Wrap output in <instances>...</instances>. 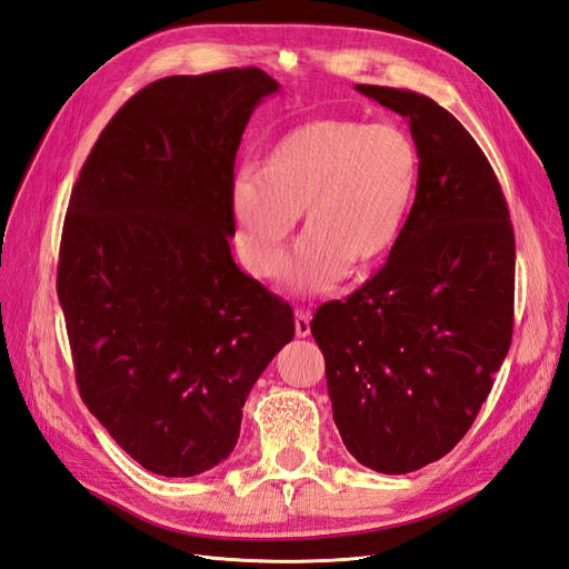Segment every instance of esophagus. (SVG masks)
Returning a JSON list of instances; mask_svg holds the SVG:
<instances>
[{"mask_svg":"<svg viewBox=\"0 0 569 569\" xmlns=\"http://www.w3.org/2000/svg\"><path fill=\"white\" fill-rule=\"evenodd\" d=\"M295 330H297V337L311 335V316L301 311V308H297L295 311Z\"/></svg>","mask_w":569,"mask_h":569,"instance_id":"1","label":"esophagus"}]
</instances>
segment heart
Masks as SVG:
<instances>
[{
  "instance_id": "b5f03b06",
  "label": "heart",
  "mask_w": 569,
  "mask_h": 569,
  "mask_svg": "<svg viewBox=\"0 0 569 569\" xmlns=\"http://www.w3.org/2000/svg\"><path fill=\"white\" fill-rule=\"evenodd\" d=\"M416 184L418 147L401 126L308 120L272 142L261 170L234 173L237 249L253 274L272 278L301 213L303 237L282 280L297 295H322L347 268L363 270L393 247Z\"/></svg>"
}]
</instances>
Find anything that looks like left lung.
<instances>
[{"mask_svg": "<svg viewBox=\"0 0 569 569\" xmlns=\"http://www.w3.org/2000/svg\"><path fill=\"white\" fill-rule=\"evenodd\" d=\"M356 90L408 120L416 201L382 270L322 303L311 332L343 446L406 475L465 437L508 356L515 237L493 168L449 111L418 92Z\"/></svg>", "mask_w": 569, "mask_h": 569, "instance_id": "obj_1", "label": "left lung"}]
</instances>
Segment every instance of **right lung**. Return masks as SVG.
Masks as SVG:
<instances>
[{
	"mask_svg": "<svg viewBox=\"0 0 569 569\" xmlns=\"http://www.w3.org/2000/svg\"><path fill=\"white\" fill-rule=\"evenodd\" d=\"M274 92L261 68L147 84L99 134L68 203L57 291L80 396L163 477L234 451L251 387L295 339L289 303L230 251L234 157Z\"/></svg>",
	"mask_w": 569,
	"mask_h": 569,
	"instance_id": "obj_1",
	"label": "right lung"
}]
</instances>
